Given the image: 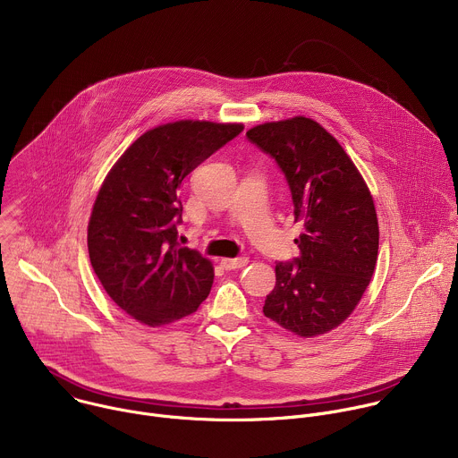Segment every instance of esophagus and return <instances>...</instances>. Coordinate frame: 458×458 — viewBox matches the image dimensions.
Returning a JSON list of instances; mask_svg holds the SVG:
<instances>
[{"instance_id": "1", "label": "esophagus", "mask_w": 458, "mask_h": 458, "mask_svg": "<svg viewBox=\"0 0 458 458\" xmlns=\"http://www.w3.org/2000/svg\"><path fill=\"white\" fill-rule=\"evenodd\" d=\"M248 259L246 257H235V259H221V267L225 270H237V268H242L246 267Z\"/></svg>"}]
</instances>
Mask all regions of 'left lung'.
<instances>
[{"mask_svg": "<svg viewBox=\"0 0 458 458\" xmlns=\"http://www.w3.org/2000/svg\"><path fill=\"white\" fill-rule=\"evenodd\" d=\"M246 138L276 159L304 226L295 239L301 255L276 265L263 313L301 337L330 332L355 310L375 270L371 193L337 140L310 117L259 124Z\"/></svg>", "mask_w": 458, "mask_h": 458, "instance_id": "left-lung-1", "label": "left lung"}]
</instances>
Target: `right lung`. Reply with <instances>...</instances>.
Segmentation results:
<instances>
[{"instance_id": "obj_1", "label": "right lung", "mask_w": 458, "mask_h": 458, "mask_svg": "<svg viewBox=\"0 0 458 458\" xmlns=\"http://www.w3.org/2000/svg\"><path fill=\"white\" fill-rule=\"evenodd\" d=\"M242 130L237 123H166L130 145L108 172L89 223V255L105 292L130 317L156 328L208 297L212 263L177 242L179 188Z\"/></svg>"}]
</instances>
